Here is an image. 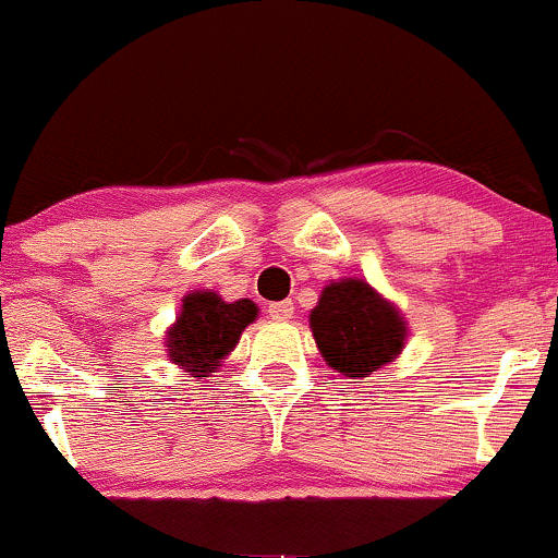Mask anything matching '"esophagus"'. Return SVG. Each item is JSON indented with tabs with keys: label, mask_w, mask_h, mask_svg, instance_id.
Here are the masks:
<instances>
[{
	"label": "esophagus",
	"mask_w": 558,
	"mask_h": 558,
	"mask_svg": "<svg viewBox=\"0 0 558 558\" xmlns=\"http://www.w3.org/2000/svg\"><path fill=\"white\" fill-rule=\"evenodd\" d=\"M267 315L272 319H291L293 317V301H275L267 306Z\"/></svg>",
	"instance_id": "esophagus-1"
}]
</instances>
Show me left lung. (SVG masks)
<instances>
[{
  "label": "left lung",
  "mask_w": 558,
  "mask_h": 558,
  "mask_svg": "<svg viewBox=\"0 0 558 558\" xmlns=\"http://www.w3.org/2000/svg\"><path fill=\"white\" fill-rule=\"evenodd\" d=\"M310 328L328 367L354 380L393 362L407 341L399 310L360 278L325 286Z\"/></svg>",
  "instance_id": "1"
}]
</instances>
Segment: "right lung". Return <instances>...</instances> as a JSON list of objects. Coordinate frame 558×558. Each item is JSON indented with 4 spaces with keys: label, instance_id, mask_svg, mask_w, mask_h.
<instances>
[{
    "label": "right lung",
    "instance_id": "1",
    "mask_svg": "<svg viewBox=\"0 0 558 558\" xmlns=\"http://www.w3.org/2000/svg\"><path fill=\"white\" fill-rule=\"evenodd\" d=\"M257 304L248 299L222 301L215 291L183 296L181 315L168 330V356L191 377H209L239 343L246 325L257 319Z\"/></svg>",
    "mask_w": 558,
    "mask_h": 558
}]
</instances>
